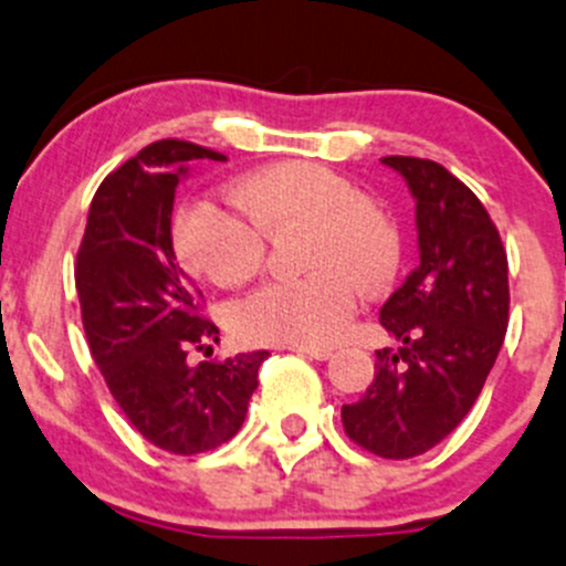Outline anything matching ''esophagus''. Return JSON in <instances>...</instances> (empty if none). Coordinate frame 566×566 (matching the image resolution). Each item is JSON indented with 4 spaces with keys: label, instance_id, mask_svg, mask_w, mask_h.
I'll use <instances>...</instances> for the list:
<instances>
[{
    "label": "esophagus",
    "instance_id": "1",
    "mask_svg": "<svg viewBox=\"0 0 566 566\" xmlns=\"http://www.w3.org/2000/svg\"><path fill=\"white\" fill-rule=\"evenodd\" d=\"M293 353L306 355V358H314V360H328L333 355L328 347H293Z\"/></svg>",
    "mask_w": 566,
    "mask_h": 566
}]
</instances>
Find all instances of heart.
Segmentation results:
<instances>
[{
  "mask_svg": "<svg viewBox=\"0 0 566 566\" xmlns=\"http://www.w3.org/2000/svg\"><path fill=\"white\" fill-rule=\"evenodd\" d=\"M240 213L208 200L178 211V260L219 287H241L265 263V238L303 230V271L312 276L268 282L238 303L233 328L243 342L328 347L347 331L355 287L379 290L398 263L390 219L347 178L323 165L282 163L233 187Z\"/></svg>",
  "mask_w": 566,
  "mask_h": 566,
  "instance_id": "heart-1",
  "label": "heart"
}]
</instances>
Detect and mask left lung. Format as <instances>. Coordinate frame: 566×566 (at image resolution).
Instances as JSON below:
<instances>
[{
	"label": "left lung",
	"instance_id": "left-lung-1",
	"mask_svg": "<svg viewBox=\"0 0 566 566\" xmlns=\"http://www.w3.org/2000/svg\"><path fill=\"white\" fill-rule=\"evenodd\" d=\"M418 208L420 265L390 295L379 323L401 347L377 349L374 382L342 407L347 437L390 461L437 448L469 415L510 319L507 252L485 206L439 163L382 157Z\"/></svg>",
	"mask_w": 566,
	"mask_h": 566
}]
</instances>
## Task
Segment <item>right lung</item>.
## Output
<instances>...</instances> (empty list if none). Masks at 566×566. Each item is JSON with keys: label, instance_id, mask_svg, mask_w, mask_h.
<instances>
[{"label": "right lung", "instance_id": "1", "mask_svg": "<svg viewBox=\"0 0 566 566\" xmlns=\"http://www.w3.org/2000/svg\"><path fill=\"white\" fill-rule=\"evenodd\" d=\"M198 159L228 157L165 138L105 176L75 258L92 358L135 431L174 455L206 453L235 437L268 355L187 360L189 349L219 342L203 293L176 265L170 238L176 187Z\"/></svg>", "mask_w": 566, "mask_h": 566}]
</instances>
